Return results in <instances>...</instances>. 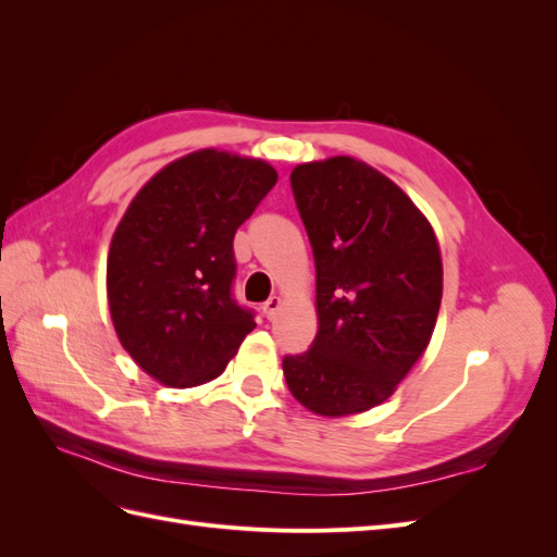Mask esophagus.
I'll return each instance as SVG.
<instances>
[{
	"label": "esophagus",
	"mask_w": 557,
	"mask_h": 557,
	"mask_svg": "<svg viewBox=\"0 0 557 557\" xmlns=\"http://www.w3.org/2000/svg\"><path fill=\"white\" fill-rule=\"evenodd\" d=\"M281 305H283V299H281V297H269V299L264 301V305H262V313H264V318H267V320H272V318L278 313Z\"/></svg>",
	"instance_id": "esophagus-1"
}]
</instances>
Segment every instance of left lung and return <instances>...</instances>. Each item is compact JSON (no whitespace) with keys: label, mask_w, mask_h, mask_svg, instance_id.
I'll list each match as a JSON object with an SVG mask.
<instances>
[{"label":"left lung","mask_w":557,"mask_h":557,"mask_svg":"<svg viewBox=\"0 0 557 557\" xmlns=\"http://www.w3.org/2000/svg\"><path fill=\"white\" fill-rule=\"evenodd\" d=\"M293 195L315 260L318 332L283 358L293 397L344 418L379 407L428 350L444 293L436 234L397 183L362 160L301 162Z\"/></svg>","instance_id":"1"}]
</instances>
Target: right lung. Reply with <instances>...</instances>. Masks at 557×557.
Listing matches in <instances>:
<instances>
[{"mask_svg": "<svg viewBox=\"0 0 557 557\" xmlns=\"http://www.w3.org/2000/svg\"><path fill=\"white\" fill-rule=\"evenodd\" d=\"M276 181L264 160L201 148L129 201L109 246L107 299L117 342L158 383L213 381L256 327L232 299V242Z\"/></svg>", "mask_w": 557, "mask_h": 557, "instance_id": "1", "label": "right lung"}]
</instances>
